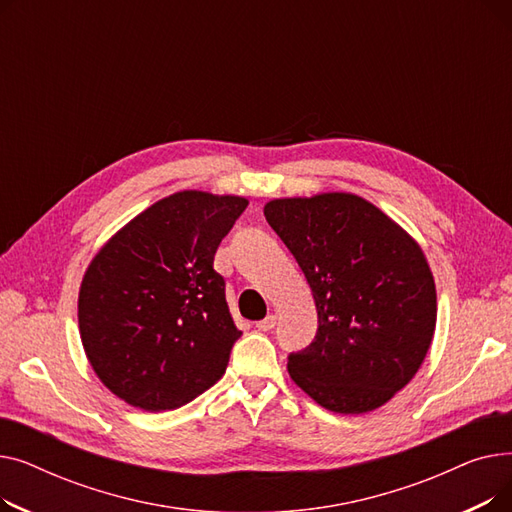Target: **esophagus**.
Listing matches in <instances>:
<instances>
[{
  "instance_id": "1",
  "label": "esophagus",
  "mask_w": 512,
  "mask_h": 512,
  "mask_svg": "<svg viewBox=\"0 0 512 512\" xmlns=\"http://www.w3.org/2000/svg\"><path fill=\"white\" fill-rule=\"evenodd\" d=\"M276 315L272 313V315H267L265 319H261V321H257V324H255V328L257 330H261V332H270L274 326H276Z\"/></svg>"
}]
</instances>
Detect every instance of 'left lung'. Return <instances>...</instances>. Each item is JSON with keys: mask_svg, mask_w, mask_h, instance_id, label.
Masks as SVG:
<instances>
[{"mask_svg": "<svg viewBox=\"0 0 512 512\" xmlns=\"http://www.w3.org/2000/svg\"><path fill=\"white\" fill-rule=\"evenodd\" d=\"M263 213L317 309L315 340L288 357L292 382L334 413L380 409L415 378L436 332V282L419 242L353 193L272 199Z\"/></svg>", "mask_w": 512, "mask_h": 512, "instance_id": "obj_1", "label": "left lung"}]
</instances>
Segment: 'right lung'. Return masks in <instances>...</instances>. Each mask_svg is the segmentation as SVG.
Returning <instances> with one entry per match:
<instances>
[{
  "label": "right lung",
  "instance_id": "obj_1",
  "mask_svg": "<svg viewBox=\"0 0 512 512\" xmlns=\"http://www.w3.org/2000/svg\"><path fill=\"white\" fill-rule=\"evenodd\" d=\"M247 205L178 191L91 259L78 290L80 340L101 384L128 405L178 409L224 375L240 332L213 255Z\"/></svg>",
  "mask_w": 512,
  "mask_h": 512
}]
</instances>
